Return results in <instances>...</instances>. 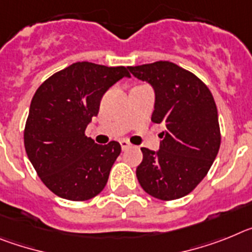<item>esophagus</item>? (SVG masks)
<instances>
[{
  "label": "esophagus",
  "mask_w": 252,
  "mask_h": 252,
  "mask_svg": "<svg viewBox=\"0 0 252 252\" xmlns=\"http://www.w3.org/2000/svg\"><path fill=\"white\" fill-rule=\"evenodd\" d=\"M120 146H122V150L126 151L130 147V143H129L128 141H126V139H122V141H120Z\"/></svg>",
  "instance_id": "obj_1"
}]
</instances>
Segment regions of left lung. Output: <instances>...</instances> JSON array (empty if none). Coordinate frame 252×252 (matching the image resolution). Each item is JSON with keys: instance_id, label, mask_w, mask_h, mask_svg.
Segmentation results:
<instances>
[{"instance_id": "obj_1", "label": "left lung", "mask_w": 252, "mask_h": 252, "mask_svg": "<svg viewBox=\"0 0 252 252\" xmlns=\"http://www.w3.org/2000/svg\"><path fill=\"white\" fill-rule=\"evenodd\" d=\"M155 90L153 123L166 130L157 152L142 147L137 179L150 195L161 200L183 198L208 174L220 146L217 106L202 80L168 61L128 67Z\"/></svg>"}]
</instances>
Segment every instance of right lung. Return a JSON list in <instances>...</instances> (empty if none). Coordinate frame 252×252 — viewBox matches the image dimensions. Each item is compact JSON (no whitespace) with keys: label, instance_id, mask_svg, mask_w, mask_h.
Wrapping results in <instances>:
<instances>
[{"label":"right lung","instance_id":"add662e5","mask_svg":"<svg viewBox=\"0 0 252 252\" xmlns=\"http://www.w3.org/2000/svg\"><path fill=\"white\" fill-rule=\"evenodd\" d=\"M128 68L77 62L50 76L30 104L24 130L26 155L45 187L73 202L96 196L108 183L122 147L100 146L85 130L99 113L104 94Z\"/></svg>","mask_w":252,"mask_h":252}]
</instances>
